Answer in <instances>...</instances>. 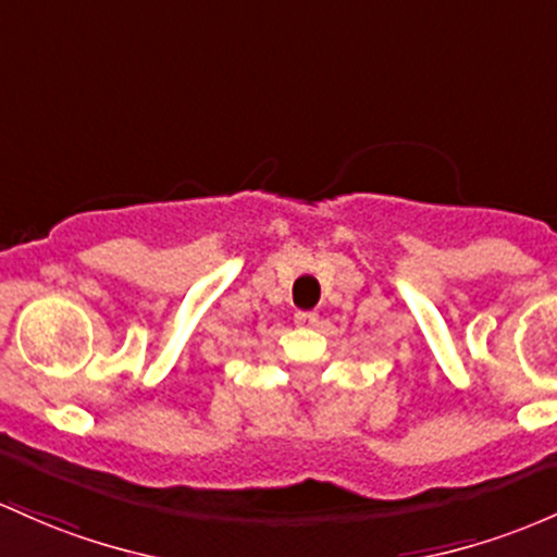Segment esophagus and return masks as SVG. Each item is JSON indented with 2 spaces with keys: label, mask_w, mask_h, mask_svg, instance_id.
Masks as SVG:
<instances>
[{
  "label": "esophagus",
  "mask_w": 557,
  "mask_h": 557,
  "mask_svg": "<svg viewBox=\"0 0 557 557\" xmlns=\"http://www.w3.org/2000/svg\"><path fill=\"white\" fill-rule=\"evenodd\" d=\"M320 322V314L317 311H296V325L301 327H311Z\"/></svg>",
  "instance_id": "esophagus-1"
}]
</instances>
